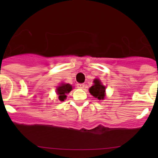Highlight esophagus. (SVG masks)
<instances>
[{
    "instance_id": "esophagus-1",
    "label": "esophagus",
    "mask_w": 158,
    "mask_h": 158,
    "mask_svg": "<svg viewBox=\"0 0 158 158\" xmlns=\"http://www.w3.org/2000/svg\"><path fill=\"white\" fill-rule=\"evenodd\" d=\"M85 85L83 83L77 84V88H79V89H84L85 88Z\"/></svg>"
}]
</instances>
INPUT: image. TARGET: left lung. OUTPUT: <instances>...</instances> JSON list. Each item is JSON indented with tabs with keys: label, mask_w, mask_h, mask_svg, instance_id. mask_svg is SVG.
I'll list each match as a JSON object with an SVG mask.
<instances>
[{
	"label": "left lung",
	"mask_w": 158,
	"mask_h": 158,
	"mask_svg": "<svg viewBox=\"0 0 158 158\" xmlns=\"http://www.w3.org/2000/svg\"><path fill=\"white\" fill-rule=\"evenodd\" d=\"M94 85L89 89L92 96L98 98V100H103L106 97V86L102 85L100 79H95L93 81Z\"/></svg>",
	"instance_id": "left-lung-1"
}]
</instances>
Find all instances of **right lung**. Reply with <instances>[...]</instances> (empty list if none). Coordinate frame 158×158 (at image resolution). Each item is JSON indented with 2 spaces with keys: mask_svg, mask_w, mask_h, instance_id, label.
<instances>
[{
  "mask_svg": "<svg viewBox=\"0 0 158 158\" xmlns=\"http://www.w3.org/2000/svg\"><path fill=\"white\" fill-rule=\"evenodd\" d=\"M73 89V86L70 84L62 83L56 89V93L59 95L60 101L63 102L66 98V94L69 93Z\"/></svg>",
  "mask_w": 158,
  "mask_h": 158,
  "instance_id": "add662e5",
  "label": "right lung"
}]
</instances>
